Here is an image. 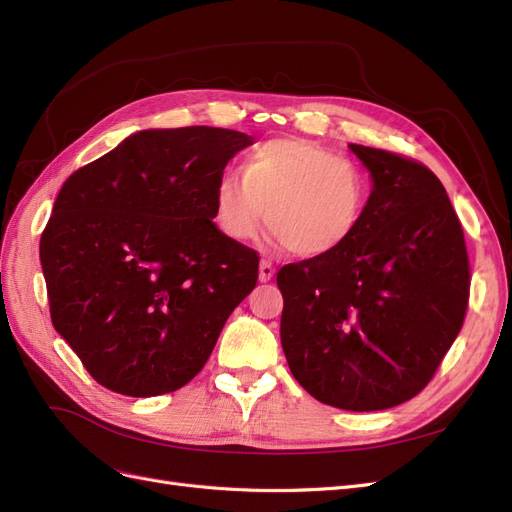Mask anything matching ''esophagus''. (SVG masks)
<instances>
[{"label":"esophagus","mask_w":512,"mask_h":512,"mask_svg":"<svg viewBox=\"0 0 512 512\" xmlns=\"http://www.w3.org/2000/svg\"><path fill=\"white\" fill-rule=\"evenodd\" d=\"M275 275V265L271 260H260V269H258V277H260V282H269L271 277Z\"/></svg>","instance_id":"34e87169"}]
</instances>
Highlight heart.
Instances as JSON below:
<instances>
[{"instance_id":"b5f03b06","label":"heart","mask_w":512,"mask_h":512,"mask_svg":"<svg viewBox=\"0 0 512 512\" xmlns=\"http://www.w3.org/2000/svg\"><path fill=\"white\" fill-rule=\"evenodd\" d=\"M369 181L359 164L305 138H273L247 153L213 194V218L226 237L254 239L262 222L288 252L331 254L359 228Z\"/></svg>"}]
</instances>
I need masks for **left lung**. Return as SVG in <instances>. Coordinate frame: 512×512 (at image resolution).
<instances>
[{
    "label": "left lung",
    "mask_w": 512,
    "mask_h": 512,
    "mask_svg": "<svg viewBox=\"0 0 512 512\" xmlns=\"http://www.w3.org/2000/svg\"><path fill=\"white\" fill-rule=\"evenodd\" d=\"M374 181L352 239L277 273L282 348L318 401L386 410L421 393L470 299L466 239L444 185L393 151L350 145Z\"/></svg>",
    "instance_id": "obj_1"
}]
</instances>
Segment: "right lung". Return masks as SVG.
I'll list each match as a JSON object with an SVG mask.
<instances>
[{
  "instance_id": "1",
  "label": "right lung",
  "mask_w": 512,
  "mask_h": 512,
  "mask_svg": "<svg viewBox=\"0 0 512 512\" xmlns=\"http://www.w3.org/2000/svg\"><path fill=\"white\" fill-rule=\"evenodd\" d=\"M254 138L143 130L72 173L42 230L55 331L98 384L156 397L205 367L258 282V254L213 222L228 160Z\"/></svg>"
}]
</instances>
